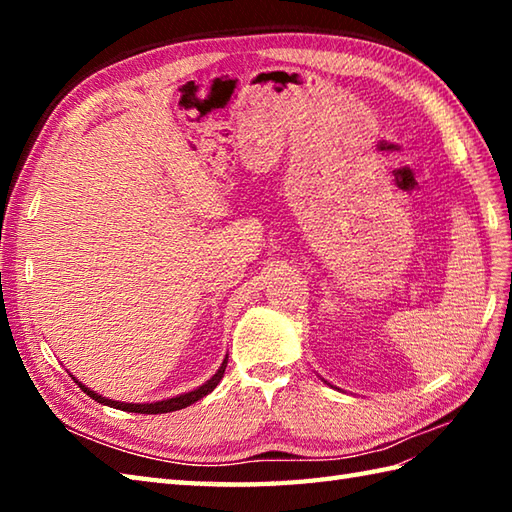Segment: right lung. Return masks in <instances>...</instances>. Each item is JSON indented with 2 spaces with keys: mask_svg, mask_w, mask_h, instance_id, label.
Returning a JSON list of instances; mask_svg holds the SVG:
<instances>
[{
  "mask_svg": "<svg viewBox=\"0 0 512 512\" xmlns=\"http://www.w3.org/2000/svg\"><path fill=\"white\" fill-rule=\"evenodd\" d=\"M226 363H228V356L224 358V363L220 365V369L211 376V380H206L204 385H200L198 389L189 391V394H180L176 398H167V400H158V402H118V400H110V398H103L96 394V391H92L90 387H85L83 383H79V380L74 378V383H79V387L88 394L92 400L101 402V405H107V407H114V409H121V411H129V413H169V411H178V409H184L193 405V402H198L200 398H204L206 394H211V391L217 387V383H220L222 376H224V369H226Z\"/></svg>",
  "mask_w": 512,
  "mask_h": 512,
  "instance_id": "right-lung-1",
  "label": "right lung"
}]
</instances>
